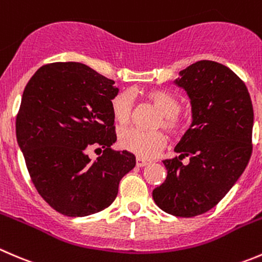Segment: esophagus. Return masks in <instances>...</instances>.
<instances>
[{
  "label": "esophagus",
  "mask_w": 262,
  "mask_h": 262,
  "mask_svg": "<svg viewBox=\"0 0 262 262\" xmlns=\"http://www.w3.org/2000/svg\"><path fill=\"white\" fill-rule=\"evenodd\" d=\"M147 164H150L149 160H145V159H142V158H137L136 159V165L139 168L145 167V165H147Z\"/></svg>",
  "instance_id": "1"
}]
</instances>
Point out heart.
I'll return each mask as SVG.
<instances>
[{
	"instance_id": "obj_1",
	"label": "heart",
	"mask_w": 262,
	"mask_h": 262,
	"mask_svg": "<svg viewBox=\"0 0 262 262\" xmlns=\"http://www.w3.org/2000/svg\"><path fill=\"white\" fill-rule=\"evenodd\" d=\"M145 98L160 112L162 117L158 121V127H164L169 134L178 135L185 125L180 118V100L164 90H149ZM111 110L116 122L126 126L131 122L134 115V102L128 93H118L111 102ZM167 144V136L162 131H142L139 128H127L121 131L120 145L122 149L134 152L137 157L152 158Z\"/></svg>"
}]
</instances>
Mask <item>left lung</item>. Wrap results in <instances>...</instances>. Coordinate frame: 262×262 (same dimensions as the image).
Masks as SVG:
<instances>
[{
  "instance_id": "8db88e82",
  "label": "left lung",
  "mask_w": 262,
  "mask_h": 262,
  "mask_svg": "<svg viewBox=\"0 0 262 262\" xmlns=\"http://www.w3.org/2000/svg\"><path fill=\"white\" fill-rule=\"evenodd\" d=\"M174 84L190 98L192 122L174 147L180 155L163 160L167 178L152 199L165 213L191 218L213 209L247 167L253 108L245 82L218 62L192 63Z\"/></svg>"
}]
</instances>
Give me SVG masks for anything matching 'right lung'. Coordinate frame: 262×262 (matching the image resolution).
I'll return each mask as SVG.
<instances>
[{"label":"right lung","mask_w":262,"mask_h":262,"mask_svg":"<svg viewBox=\"0 0 262 262\" xmlns=\"http://www.w3.org/2000/svg\"><path fill=\"white\" fill-rule=\"evenodd\" d=\"M115 81L80 62L42 66L25 86L16 117V139L35 188L67 216L99 213L117 198L134 169L132 152L113 150L117 137L111 102ZM103 149L92 162L88 147Z\"/></svg>","instance_id":"right-lung-1"}]
</instances>
